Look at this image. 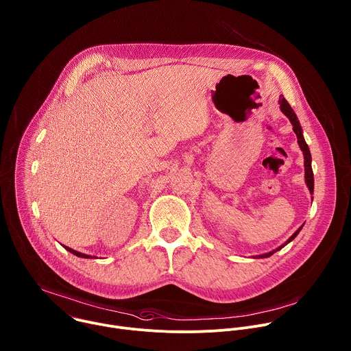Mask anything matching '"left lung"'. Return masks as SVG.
<instances>
[{
	"instance_id": "1",
	"label": "left lung",
	"mask_w": 351,
	"mask_h": 351,
	"mask_svg": "<svg viewBox=\"0 0 351 351\" xmlns=\"http://www.w3.org/2000/svg\"><path fill=\"white\" fill-rule=\"evenodd\" d=\"M278 103H280L281 111L289 119V121H291V124H292V127H293V132L296 134V138H298V145H299L300 150L303 152V157H304V179H306V184H307V187H308V190H310V194H313V193H314V175H313V169H311V154H310L308 146H307V143H306V141H304V138H303V130H302V127H300V123H299V120H298V117H296L293 108L289 106V103L285 100V97H284L282 95L280 96ZM302 227H303V226H300L282 245H280L278 248L273 250L271 252H267V254H263V255H259V256H254V259H255V258H256V259H259V258H261V259L269 258V256H271L274 252L282 250L287 244H289V243L299 234V231L302 230Z\"/></svg>"
}]
</instances>
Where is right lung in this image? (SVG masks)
Returning a JSON list of instances; mask_svg holds the SVG:
<instances>
[{
    "instance_id": "1",
    "label": "right lung",
    "mask_w": 351,
    "mask_h": 351,
    "mask_svg": "<svg viewBox=\"0 0 351 351\" xmlns=\"http://www.w3.org/2000/svg\"><path fill=\"white\" fill-rule=\"evenodd\" d=\"M69 252H71L73 255H75V256H78V258H84V259H93L95 256H90V255H85V254H81V252H77V251H74V250H71V248H69V247H66V245H63Z\"/></svg>"
}]
</instances>
